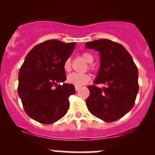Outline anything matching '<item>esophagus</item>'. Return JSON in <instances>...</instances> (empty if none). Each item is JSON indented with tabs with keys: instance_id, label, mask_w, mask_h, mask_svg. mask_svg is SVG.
<instances>
[{
	"instance_id": "1",
	"label": "esophagus",
	"mask_w": 155,
	"mask_h": 155,
	"mask_svg": "<svg viewBox=\"0 0 155 155\" xmlns=\"http://www.w3.org/2000/svg\"><path fill=\"white\" fill-rule=\"evenodd\" d=\"M80 88H81L80 86H76H76H75V89H76V91H79Z\"/></svg>"
}]
</instances>
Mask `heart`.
<instances>
[{"label": "heart", "mask_w": 155, "mask_h": 155, "mask_svg": "<svg viewBox=\"0 0 155 155\" xmlns=\"http://www.w3.org/2000/svg\"><path fill=\"white\" fill-rule=\"evenodd\" d=\"M82 58L87 62V63L91 64L93 62L94 58L89 53L85 52L82 54ZM64 69L66 71H70L71 69V61L70 59H67L64 64ZM91 77L88 74H80V73H73L68 76V82L70 83L73 84L75 86H82V85H85L90 81Z\"/></svg>", "instance_id": "1"}]
</instances>
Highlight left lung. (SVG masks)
<instances>
[{"instance_id":"8db88e82","label":"left lung","mask_w":155,"mask_h":155,"mask_svg":"<svg viewBox=\"0 0 155 155\" xmlns=\"http://www.w3.org/2000/svg\"><path fill=\"white\" fill-rule=\"evenodd\" d=\"M85 48L99 52L100 68L94 84L89 85L86 100L89 112L97 118L112 122L125 115L134 105L139 91L138 69L125 48L107 39L85 43Z\"/></svg>"}]
</instances>
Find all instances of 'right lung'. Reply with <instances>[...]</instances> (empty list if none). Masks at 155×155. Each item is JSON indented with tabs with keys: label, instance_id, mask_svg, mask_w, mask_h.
<instances>
[{
	"label": "right lung",
	"instance_id": "right-lung-1",
	"mask_svg": "<svg viewBox=\"0 0 155 155\" xmlns=\"http://www.w3.org/2000/svg\"><path fill=\"white\" fill-rule=\"evenodd\" d=\"M76 43L50 40L34 46L18 73V94L30 118L42 124L54 123L68 110L69 97L76 93L67 79L64 64Z\"/></svg>",
	"mask_w": 155,
	"mask_h": 155
}]
</instances>
